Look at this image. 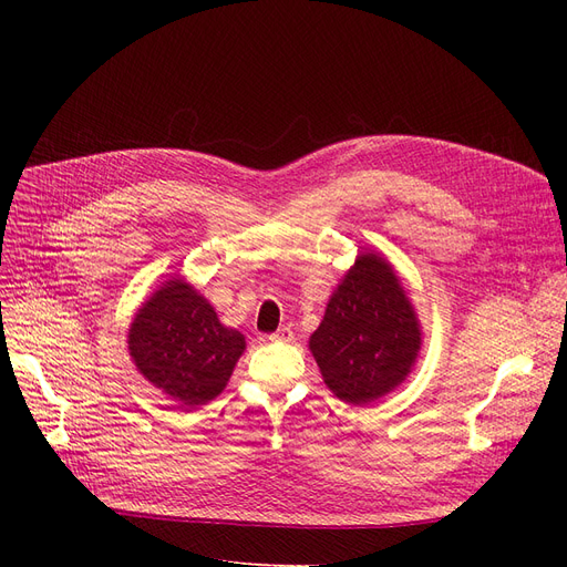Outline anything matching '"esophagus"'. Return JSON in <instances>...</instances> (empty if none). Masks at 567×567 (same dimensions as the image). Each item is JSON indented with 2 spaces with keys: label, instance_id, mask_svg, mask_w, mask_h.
<instances>
[{
  "label": "esophagus",
  "instance_id": "obj_1",
  "mask_svg": "<svg viewBox=\"0 0 567 567\" xmlns=\"http://www.w3.org/2000/svg\"><path fill=\"white\" fill-rule=\"evenodd\" d=\"M268 338L276 340V342H291L293 340V331L289 329V326H280V329L276 333L268 336Z\"/></svg>",
  "mask_w": 567,
  "mask_h": 567
}]
</instances>
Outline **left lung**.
<instances>
[{
	"label": "left lung",
	"instance_id": "1",
	"mask_svg": "<svg viewBox=\"0 0 567 567\" xmlns=\"http://www.w3.org/2000/svg\"><path fill=\"white\" fill-rule=\"evenodd\" d=\"M326 385L363 406L404 381L421 349L419 319L391 264L361 255L310 338Z\"/></svg>",
	"mask_w": 567,
	"mask_h": 567
}]
</instances>
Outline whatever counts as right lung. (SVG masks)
I'll return each mask as SVG.
<instances>
[{
  "instance_id": "obj_1",
  "label": "right lung",
  "mask_w": 567,
  "mask_h": 567,
  "mask_svg": "<svg viewBox=\"0 0 567 567\" xmlns=\"http://www.w3.org/2000/svg\"><path fill=\"white\" fill-rule=\"evenodd\" d=\"M128 349L156 389L182 406H197L225 389L246 338L223 326L188 282L169 280L135 315Z\"/></svg>"
}]
</instances>
